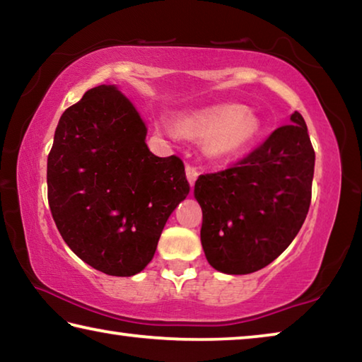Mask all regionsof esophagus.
I'll use <instances>...</instances> for the list:
<instances>
[{
  "mask_svg": "<svg viewBox=\"0 0 362 362\" xmlns=\"http://www.w3.org/2000/svg\"><path fill=\"white\" fill-rule=\"evenodd\" d=\"M185 170H187V179H188V182H189V185L194 187V182H196V179H198V175H199L198 169H196V168L193 166V164H187Z\"/></svg>",
  "mask_w": 362,
  "mask_h": 362,
  "instance_id": "34e87169",
  "label": "esophagus"
}]
</instances>
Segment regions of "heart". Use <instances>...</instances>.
<instances>
[{"instance_id": "b5f03b06", "label": "heart", "mask_w": 362, "mask_h": 362, "mask_svg": "<svg viewBox=\"0 0 362 362\" xmlns=\"http://www.w3.org/2000/svg\"><path fill=\"white\" fill-rule=\"evenodd\" d=\"M177 131L192 139H206L214 158H230L246 151L260 134V119L249 108L220 103L177 119Z\"/></svg>"}]
</instances>
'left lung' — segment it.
<instances>
[{"label": "left lung", "mask_w": 362, "mask_h": 362, "mask_svg": "<svg viewBox=\"0 0 362 362\" xmlns=\"http://www.w3.org/2000/svg\"><path fill=\"white\" fill-rule=\"evenodd\" d=\"M313 173V145L296 112L231 168L199 175L194 198L203 209L201 244L211 267L247 274L283 254L308 214Z\"/></svg>", "instance_id": "left-lung-1"}]
</instances>
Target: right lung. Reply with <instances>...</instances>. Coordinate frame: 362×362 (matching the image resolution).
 <instances>
[{
    "label": "right lung",
    "mask_w": 362,
    "mask_h": 362,
    "mask_svg": "<svg viewBox=\"0 0 362 362\" xmlns=\"http://www.w3.org/2000/svg\"><path fill=\"white\" fill-rule=\"evenodd\" d=\"M137 110L115 86H97L60 116L47 156V201L79 259L110 276L148 265L189 183L179 156L145 144Z\"/></svg>",
    "instance_id": "1"
}]
</instances>
